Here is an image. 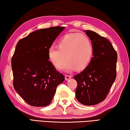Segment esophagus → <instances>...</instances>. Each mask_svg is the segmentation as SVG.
<instances>
[{"mask_svg": "<svg viewBox=\"0 0 130 130\" xmlns=\"http://www.w3.org/2000/svg\"><path fill=\"white\" fill-rule=\"evenodd\" d=\"M71 77H72V76H71V75H66L65 76V79H66V80H68L70 79Z\"/></svg>", "mask_w": 130, "mask_h": 130, "instance_id": "obj_1", "label": "esophagus"}]
</instances>
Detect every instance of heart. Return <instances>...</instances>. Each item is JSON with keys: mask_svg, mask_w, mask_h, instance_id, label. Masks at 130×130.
Listing matches in <instances>:
<instances>
[{"mask_svg": "<svg viewBox=\"0 0 130 130\" xmlns=\"http://www.w3.org/2000/svg\"><path fill=\"white\" fill-rule=\"evenodd\" d=\"M94 54V46L88 37L82 33H70L65 35L59 41L58 46H51L48 56L54 66L70 72L76 68L83 70L91 61Z\"/></svg>", "mask_w": 130, "mask_h": 130, "instance_id": "1", "label": "heart"}]
</instances>
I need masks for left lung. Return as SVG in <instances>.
<instances>
[{"instance_id": "1", "label": "left lung", "mask_w": 130, "mask_h": 130, "mask_svg": "<svg viewBox=\"0 0 130 130\" xmlns=\"http://www.w3.org/2000/svg\"><path fill=\"white\" fill-rule=\"evenodd\" d=\"M94 46L91 61L73 76L77 83L76 98L80 103L91 106L106 99L117 76V53L106 38L91 30H85Z\"/></svg>"}]
</instances>
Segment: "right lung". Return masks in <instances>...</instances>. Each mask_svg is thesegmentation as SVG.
I'll return each instance as SVG.
<instances>
[{
  "label": "right lung",
  "mask_w": 130,
  "mask_h": 130,
  "mask_svg": "<svg viewBox=\"0 0 130 130\" xmlns=\"http://www.w3.org/2000/svg\"><path fill=\"white\" fill-rule=\"evenodd\" d=\"M64 29L54 26L39 29L17 43L11 59L13 87L31 106L49 105L58 85L65 79L48 56V48Z\"/></svg>",
  "instance_id": "obj_1"
}]
</instances>
